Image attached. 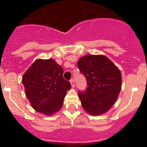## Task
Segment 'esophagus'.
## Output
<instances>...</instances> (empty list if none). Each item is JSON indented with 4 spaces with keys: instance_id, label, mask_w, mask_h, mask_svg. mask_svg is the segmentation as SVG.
<instances>
[{
    "instance_id": "1",
    "label": "esophagus",
    "mask_w": 147,
    "mask_h": 147,
    "mask_svg": "<svg viewBox=\"0 0 147 147\" xmlns=\"http://www.w3.org/2000/svg\"><path fill=\"white\" fill-rule=\"evenodd\" d=\"M70 82H71V87L72 88H74L75 87V82H74V80H71V81H70Z\"/></svg>"
}]
</instances>
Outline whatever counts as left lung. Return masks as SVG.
Wrapping results in <instances>:
<instances>
[{
    "label": "left lung",
    "mask_w": 147,
    "mask_h": 147,
    "mask_svg": "<svg viewBox=\"0 0 147 147\" xmlns=\"http://www.w3.org/2000/svg\"><path fill=\"white\" fill-rule=\"evenodd\" d=\"M77 66L85 75L88 87L79 93L83 109L93 116L107 113L117 101L121 89L119 67L105 55L88 54L80 58Z\"/></svg>",
    "instance_id": "obj_1"
}]
</instances>
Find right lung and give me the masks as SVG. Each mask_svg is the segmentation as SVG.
<instances>
[{"instance_id":"right-lung-1","label":"right lung","mask_w":147,"mask_h":147,"mask_svg":"<svg viewBox=\"0 0 147 147\" xmlns=\"http://www.w3.org/2000/svg\"><path fill=\"white\" fill-rule=\"evenodd\" d=\"M25 93L32 107L48 116L62 108L71 85L63 78V69L53 59H38L22 77Z\"/></svg>"}]
</instances>
